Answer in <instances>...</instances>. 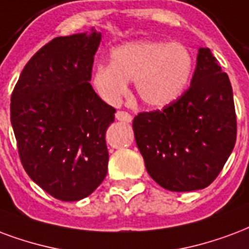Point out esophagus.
Returning a JSON list of instances; mask_svg holds the SVG:
<instances>
[{
	"mask_svg": "<svg viewBox=\"0 0 249 249\" xmlns=\"http://www.w3.org/2000/svg\"><path fill=\"white\" fill-rule=\"evenodd\" d=\"M116 119L119 120V121H123V123H132V115L128 113V112H124V110H119V112H116Z\"/></svg>",
	"mask_w": 249,
	"mask_h": 249,
	"instance_id": "34e87169",
	"label": "esophagus"
}]
</instances>
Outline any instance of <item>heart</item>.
Instances as JSON below:
<instances>
[{"mask_svg": "<svg viewBox=\"0 0 249 249\" xmlns=\"http://www.w3.org/2000/svg\"><path fill=\"white\" fill-rule=\"evenodd\" d=\"M109 59L93 68L92 86L110 106L119 104L133 80L146 106L163 108L183 95L194 70L190 50L177 42L132 40L110 50Z\"/></svg>", "mask_w": 249, "mask_h": 249, "instance_id": "heart-1", "label": "heart"}]
</instances>
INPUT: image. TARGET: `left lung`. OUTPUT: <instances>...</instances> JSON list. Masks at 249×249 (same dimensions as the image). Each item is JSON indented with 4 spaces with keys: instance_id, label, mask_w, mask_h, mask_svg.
Wrapping results in <instances>:
<instances>
[{
    "instance_id": "1",
    "label": "left lung",
    "mask_w": 249,
    "mask_h": 249,
    "mask_svg": "<svg viewBox=\"0 0 249 249\" xmlns=\"http://www.w3.org/2000/svg\"><path fill=\"white\" fill-rule=\"evenodd\" d=\"M136 143L149 176L170 191L204 189L218 177L236 141L228 75L200 47L190 88L162 110L133 120Z\"/></svg>"
}]
</instances>
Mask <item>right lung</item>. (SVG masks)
Masks as SVG:
<instances>
[{
    "label": "right lung",
    "mask_w": 249,
    "mask_h": 249,
    "mask_svg": "<svg viewBox=\"0 0 249 249\" xmlns=\"http://www.w3.org/2000/svg\"><path fill=\"white\" fill-rule=\"evenodd\" d=\"M101 33L58 36L34 54L12 93L10 120L22 166L63 202L86 198L108 170L107 128L113 107L91 82Z\"/></svg>",
    "instance_id": "add662e5"
}]
</instances>
